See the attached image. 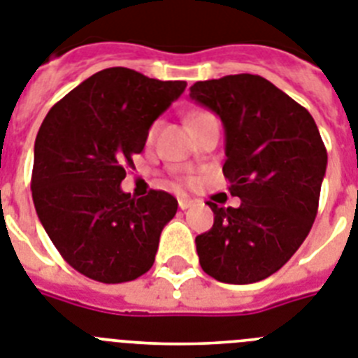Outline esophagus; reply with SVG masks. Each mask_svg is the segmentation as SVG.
<instances>
[{"mask_svg": "<svg viewBox=\"0 0 358 358\" xmlns=\"http://www.w3.org/2000/svg\"><path fill=\"white\" fill-rule=\"evenodd\" d=\"M193 200H191V198H180V200H178V206H180V209H184V211H185V209H189V207H191V206H193Z\"/></svg>", "mask_w": 358, "mask_h": 358, "instance_id": "esophagus-1", "label": "esophagus"}]
</instances>
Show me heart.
<instances>
[{"label": "heart", "instance_id": "heart-1", "mask_svg": "<svg viewBox=\"0 0 358 358\" xmlns=\"http://www.w3.org/2000/svg\"><path fill=\"white\" fill-rule=\"evenodd\" d=\"M198 116H200V114H198ZM194 118H196V116H194ZM156 133H158V123H152L151 129H149V133H147V140H149V142H152L156 136Z\"/></svg>", "mask_w": 358, "mask_h": 358}]
</instances>
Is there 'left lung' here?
<instances>
[{
  "instance_id": "1",
  "label": "left lung",
  "mask_w": 358,
  "mask_h": 358,
  "mask_svg": "<svg viewBox=\"0 0 358 358\" xmlns=\"http://www.w3.org/2000/svg\"><path fill=\"white\" fill-rule=\"evenodd\" d=\"M191 100L218 114L224 176L238 207H218L196 236L200 266L225 284H253L295 255L315 222L327 152L313 116L257 74L196 82Z\"/></svg>"
}]
</instances>
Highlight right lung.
<instances>
[{"instance_id":"obj_1","label":"right lung","mask_w":358,"mask_h":358,"mask_svg":"<svg viewBox=\"0 0 358 358\" xmlns=\"http://www.w3.org/2000/svg\"><path fill=\"white\" fill-rule=\"evenodd\" d=\"M185 82H160L133 69L96 72L54 105L34 143L32 200L65 262L103 284L151 269L162 229L176 215L173 194L131 198L120 184L147 133Z\"/></svg>"}]
</instances>
